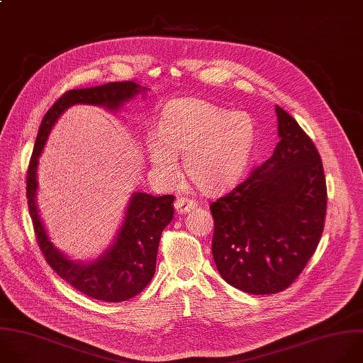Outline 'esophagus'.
I'll return each instance as SVG.
<instances>
[{"label":"esophagus","mask_w":363,"mask_h":363,"mask_svg":"<svg viewBox=\"0 0 363 363\" xmlns=\"http://www.w3.org/2000/svg\"><path fill=\"white\" fill-rule=\"evenodd\" d=\"M196 206V203L189 199V197H179L176 201H174V208L179 214H184L187 211H190L193 207Z\"/></svg>","instance_id":"esophagus-1"}]
</instances>
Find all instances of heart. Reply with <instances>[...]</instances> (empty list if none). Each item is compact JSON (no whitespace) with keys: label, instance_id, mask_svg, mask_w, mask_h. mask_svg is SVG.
<instances>
[{"label":"heart","instance_id":"obj_1","mask_svg":"<svg viewBox=\"0 0 363 363\" xmlns=\"http://www.w3.org/2000/svg\"><path fill=\"white\" fill-rule=\"evenodd\" d=\"M256 138L253 118L203 100H180L160 116L157 133H149L146 152L152 167L166 180L177 170L176 156L190 180L204 189L233 182L246 167Z\"/></svg>","mask_w":363,"mask_h":363}]
</instances>
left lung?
Returning a JSON list of instances; mask_svg holds the SVG:
<instances>
[{"mask_svg":"<svg viewBox=\"0 0 363 363\" xmlns=\"http://www.w3.org/2000/svg\"><path fill=\"white\" fill-rule=\"evenodd\" d=\"M274 110L280 141L272 157L210 206L217 270L250 295L277 294L294 283L318 247L326 214L315 144L291 114Z\"/></svg>","mask_w":363,"mask_h":363,"instance_id":"obj_1","label":"left lung"}]
</instances>
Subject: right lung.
<instances>
[{
  "label": "right lung",
  "mask_w": 363,
  "mask_h": 363,
  "mask_svg": "<svg viewBox=\"0 0 363 363\" xmlns=\"http://www.w3.org/2000/svg\"><path fill=\"white\" fill-rule=\"evenodd\" d=\"M147 91L149 89L133 82L67 91L47 111L40 124L27 172V199L33 226L48 264L79 292L103 302L128 301L149 284L156 270L162 232L173 220L174 196L131 193L121 226L110 246L94 259L76 260L54 246L40 216L37 206L38 159L54 124L69 107L87 104L118 113L125 103L137 96L144 99Z\"/></svg>",
  "instance_id": "add662e5"
}]
</instances>
